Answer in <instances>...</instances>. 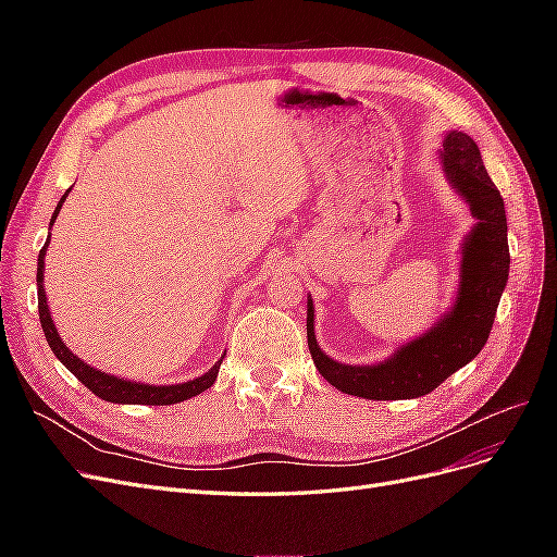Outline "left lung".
Returning <instances> with one entry per match:
<instances>
[{
  "instance_id": "1",
  "label": "left lung",
  "mask_w": 557,
  "mask_h": 557,
  "mask_svg": "<svg viewBox=\"0 0 557 557\" xmlns=\"http://www.w3.org/2000/svg\"><path fill=\"white\" fill-rule=\"evenodd\" d=\"M442 162L448 181L469 201L476 227L462 252L460 293L440 325L401 346L391 360L350 367L330 360L313 334V307L307 309V336L315 369L336 391L367 399H411L432 393L450 374L476 358L491 336L504 285L509 278V242L504 199L487 176L479 146L462 132L446 137Z\"/></svg>"
}]
</instances>
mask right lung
<instances>
[{"label": "right lung", "instance_id": "1", "mask_svg": "<svg viewBox=\"0 0 557 557\" xmlns=\"http://www.w3.org/2000/svg\"><path fill=\"white\" fill-rule=\"evenodd\" d=\"M66 193L62 195L60 205L50 218V225L60 213V207L64 201ZM48 246V242H46ZM46 246L39 250V267H37V285H39V318H41V327L46 334V342L48 346L53 348V352L58 356V360L70 369V372L92 391L97 397H102L107 401H115V404H150V407H166V404H178L183 399H190L199 393H205L207 387L213 385L215 376H218V369H221V362L213 364L205 376L193 379L188 383H178V385H146V383H134V381H123V379H115L111 374L99 372V369H92L90 364H86L83 360H78L74 352L66 348L60 339V334L55 330L53 318L48 313V301H46V293H44V256H46Z\"/></svg>", "mask_w": 557, "mask_h": 557}]
</instances>
